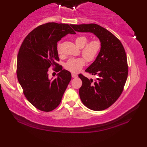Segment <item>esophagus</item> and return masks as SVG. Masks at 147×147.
I'll return each instance as SVG.
<instances>
[{
    "label": "esophagus",
    "instance_id": "obj_1",
    "mask_svg": "<svg viewBox=\"0 0 147 147\" xmlns=\"http://www.w3.org/2000/svg\"><path fill=\"white\" fill-rule=\"evenodd\" d=\"M71 76H72V77L73 78H78V75H77V74H74V73H72V74H71Z\"/></svg>",
    "mask_w": 147,
    "mask_h": 147
}]
</instances>
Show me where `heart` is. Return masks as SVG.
Segmentation results:
<instances>
[{"label": "heart", "mask_w": 147, "mask_h": 147, "mask_svg": "<svg viewBox=\"0 0 147 147\" xmlns=\"http://www.w3.org/2000/svg\"><path fill=\"white\" fill-rule=\"evenodd\" d=\"M88 38L85 36H79L74 40L76 45L78 48H82V53L83 57L87 61H92L97 56L100 50V42L98 40H92L88 43ZM58 51L59 47H58ZM85 64V60L84 58H74L69 60L65 65V67L69 71L73 73H76L82 69Z\"/></svg>", "instance_id": "b5f03b06"}]
</instances>
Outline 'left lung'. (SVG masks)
<instances>
[{
  "instance_id": "obj_1",
  "label": "left lung",
  "mask_w": 147,
  "mask_h": 147,
  "mask_svg": "<svg viewBox=\"0 0 147 147\" xmlns=\"http://www.w3.org/2000/svg\"><path fill=\"white\" fill-rule=\"evenodd\" d=\"M71 26L78 32L93 33L100 42L97 57L85 70L98 78L93 81L79 74L82 81L79 94L86 107L95 111L105 110L119 97L126 83L128 67L125 51L119 40L98 24H71Z\"/></svg>"
}]
</instances>
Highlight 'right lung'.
Wrapping results in <instances>:
<instances>
[{
	"instance_id": "obj_1",
	"label": "right lung",
	"mask_w": 147,
	"mask_h": 147,
	"mask_svg": "<svg viewBox=\"0 0 147 147\" xmlns=\"http://www.w3.org/2000/svg\"><path fill=\"white\" fill-rule=\"evenodd\" d=\"M67 34H76L67 24H42L26 36L19 51L18 82L28 100L40 111L50 112L57 107L71 80L70 72L57 63V42ZM51 67L59 72L54 80L48 77Z\"/></svg>"
}]
</instances>
